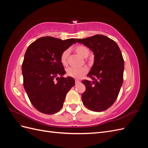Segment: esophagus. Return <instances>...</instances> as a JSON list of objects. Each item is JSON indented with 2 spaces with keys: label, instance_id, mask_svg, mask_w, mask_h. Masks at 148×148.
Listing matches in <instances>:
<instances>
[{
  "label": "esophagus",
  "instance_id": "esophagus-1",
  "mask_svg": "<svg viewBox=\"0 0 148 148\" xmlns=\"http://www.w3.org/2000/svg\"><path fill=\"white\" fill-rule=\"evenodd\" d=\"M79 82H80L79 80H78V79H75V83H76V84H78V83H79Z\"/></svg>",
  "mask_w": 148,
  "mask_h": 148
}]
</instances>
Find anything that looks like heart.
<instances>
[{"label":"heart","instance_id":"obj_1","mask_svg":"<svg viewBox=\"0 0 148 148\" xmlns=\"http://www.w3.org/2000/svg\"><path fill=\"white\" fill-rule=\"evenodd\" d=\"M75 51L78 54L83 57L86 58L88 56L89 53V50L88 47L84 46H78L75 47ZM69 54V51L65 50L62 53L60 56V62L63 65H66L67 64V59ZM88 71L86 67H79V68H76V67H69L66 70L67 75L74 78L79 79L86 74Z\"/></svg>","mask_w":148,"mask_h":148}]
</instances>
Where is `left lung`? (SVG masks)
I'll list each match as a JSON object with an SVG mask.
<instances>
[{
	"label": "left lung",
	"mask_w": 148,
	"mask_h": 148,
	"mask_svg": "<svg viewBox=\"0 0 148 148\" xmlns=\"http://www.w3.org/2000/svg\"><path fill=\"white\" fill-rule=\"evenodd\" d=\"M92 51L94 64L88 77L92 81L83 80L86 90L82 94L84 105L95 112L104 111L117 99L123 83L124 60L118 45L104 35L96 34L77 39Z\"/></svg>",
	"instance_id": "left-lung-1"
}]
</instances>
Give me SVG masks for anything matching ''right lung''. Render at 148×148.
<instances>
[{
    "label": "right lung",
    "mask_w": 148,
    "mask_h": 148,
    "mask_svg": "<svg viewBox=\"0 0 148 148\" xmlns=\"http://www.w3.org/2000/svg\"><path fill=\"white\" fill-rule=\"evenodd\" d=\"M76 42L73 38L62 40L46 36L36 40L26 50L21 67L23 86L31 104L40 112H59L67 92L75 85L73 78L63 77L66 71L60 58Z\"/></svg>",
    "instance_id": "add662e5"
}]
</instances>
